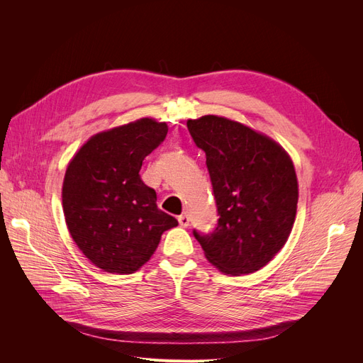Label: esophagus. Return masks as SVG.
<instances>
[{
  "mask_svg": "<svg viewBox=\"0 0 363 363\" xmlns=\"http://www.w3.org/2000/svg\"><path fill=\"white\" fill-rule=\"evenodd\" d=\"M178 222H179V225H181V226L186 228V226L189 225V216H188L186 213H184V215H181V216L178 218Z\"/></svg>",
  "mask_w": 363,
  "mask_h": 363,
  "instance_id": "1",
  "label": "esophagus"
}]
</instances>
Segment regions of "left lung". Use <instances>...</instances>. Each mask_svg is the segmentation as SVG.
<instances>
[{
	"mask_svg": "<svg viewBox=\"0 0 363 363\" xmlns=\"http://www.w3.org/2000/svg\"><path fill=\"white\" fill-rule=\"evenodd\" d=\"M186 126L206 152L219 215L213 233L193 234L220 272L253 274L274 259L293 230L294 164L279 144L240 122L207 114Z\"/></svg>",
	"mask_w": 363,
	"mask_h": 363,
	"instance_id": "obj_1",
	"label": "left lung"
}]
</instances>
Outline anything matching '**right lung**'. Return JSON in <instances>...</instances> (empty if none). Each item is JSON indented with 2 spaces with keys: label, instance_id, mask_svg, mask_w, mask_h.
Wrapping results in <instances>:
<instances>
[{
  "label": "right lung",
  "instance_id": "obj_1",
  "mask_svg": "<svg viewBox=\"0 0 363 363\" xmlns=\"http://www.w3.org/2000/svg\"><path fill=\"white\" fill-rule=\"evenodd\" d=\"M166 135L164 122L143 118L91 137L66 169L62 199L69 233L106 272L138 271L162 234L178 225L140 177L143 160Z\"/></svg>",
  "mask_w": 363,
  "mask_h": 363
}]
</instances>
